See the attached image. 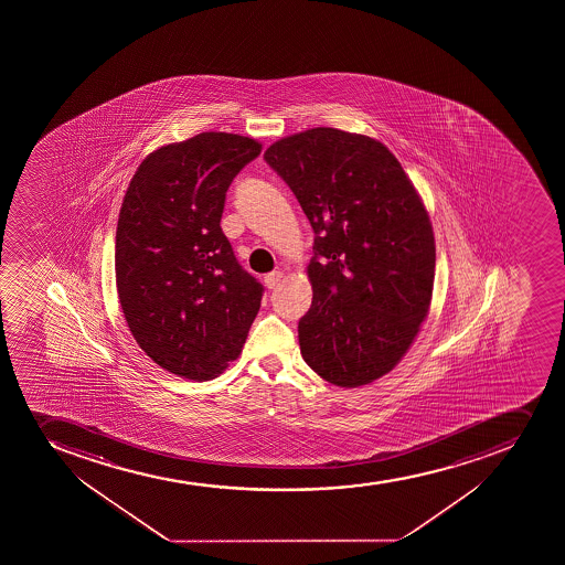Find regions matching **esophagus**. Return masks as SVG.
<instances>
[{
    "instance_id": "obj_1",
    "label": "esophagus",
    "mask_w": 565,
    "mask_h": 565,
    "mask_svg": "<svg viewBox=\"0 0 565 565\" xmlns=\"http://www.w3.org/2000/svg\"><path fill=\"white\" fill-rule=\"evenodd\" d=\"M284 278V274L279 273V270H274V273L267 274L265 276V286L268 289H274V287L278 286L279 281Z\"/></svg>"
}]
</instances>
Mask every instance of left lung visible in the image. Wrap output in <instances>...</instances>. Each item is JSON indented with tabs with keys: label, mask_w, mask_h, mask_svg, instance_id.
Instances as JSON below:
<instances>
[{
	"label": "left lung",
	"mask_w": 565,
	"mask_h": 565,
	"mask_svg": "<svg viewBox=\"0 0 565 565\" xmlns=\"http://www.w3.org/2000/svg\"><path fill=\"white\" fill-rule=\"evenodd\" d=\"M263 158L315 232L313 302L298 322L303 361L331 385H369L402 361L429 313V213L402 163L369 136L317 127Z\"/></svg>",
	"instance_id": "left-lung-1"
}]
</instances>
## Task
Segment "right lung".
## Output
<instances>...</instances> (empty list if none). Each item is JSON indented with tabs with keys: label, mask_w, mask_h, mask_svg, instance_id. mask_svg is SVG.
<instances>
[{
	"label": "right lung",
	"mask_w": 565,
	"mask_h": 565,
	"mask_svg": "<svg viewBox=\"0 0 565 565\" xmlns=\"http://www.w3.org/2000/svg\"><path fill=\"white\" fill-rule=\"evenodd\" d=\"M262 143L202 132L140 163L116 232V286L130 333L149 358L185 380L217 377L237 359L263 286L235 259L221 228L235 174Z\"/></svg>",
	"instance_id": "1"
}]
</instances>
